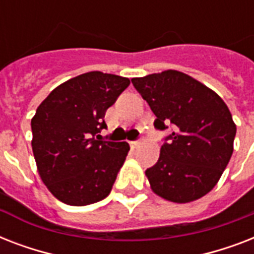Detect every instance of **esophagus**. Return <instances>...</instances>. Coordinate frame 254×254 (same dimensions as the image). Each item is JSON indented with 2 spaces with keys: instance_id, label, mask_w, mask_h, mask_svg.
<instances>
[{
  "instance_id": "1",
  "label": "esophagus",
  "mask_w": 254,
  "mask_h": 254,
  "mask_svg": "<svg viewBox=\"0 0 254 254\" xmlns=\"http://www.w3.org/2000/svg\"><path fill=\"white\" fill-rule=\"evenodd\" d=\"M141 143H142V141H134V142H130V145H131V147H138L139 145H141Z\"/></svg>"
}]
</instances>
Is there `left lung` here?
Returning a JSON list of instances; mask_svg holds the SVG:
<instances>
[{"instance_id": "8db88e82", "label": "left lung", "mask_w": 254, "mask_h": 254, "mask_svg": "<svg viewBox=\"0 0 254 254\" xmlns=\"http://www.w3.org/2000/svg\"><path fill=\"white\" fill-rule=\"evenodd\" d=\"M159 130L173 127L158 162L145 171L150 189L174 203L200 199L216 186L233 153L236 124L207 85L175 69L133 77Z\"/></svg>"}]
</instances>
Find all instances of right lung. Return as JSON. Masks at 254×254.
<instances>
[{"label": "right lung", "instance_id": "1", "mask_svg": "<svg viewBox=\"0 0 254 254\" xmlns=\"http://www.w3.org/2000/svg\"><path fill=\"white\" fill-rule=\"evenodd\" d=\"M129 84L127 77L92 71L58 85L38 107L31 119L34 158L58 200L88 205L109 195L130 147L95 137Z\"/></svg>", "mask_w": 254, "mask_h": 254}]
</instances>
